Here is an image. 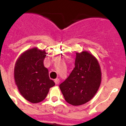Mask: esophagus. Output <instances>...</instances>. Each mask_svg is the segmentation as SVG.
<instances>
[{"label":"esophagus","instance_id":"esophagus-1","mask_svg":"<svg viewBox=\"0 0 126 126\" xmlns=\"http://www.w3.org/2000/svg\"><path fill=\"white\" fill-rule=\"evenodd\" d=\"M54 82H55V84H59V79H55L54 80Z\"/></svg>","mask_w":126,"mask_h":126}]
</instances>
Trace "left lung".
Segmentation results:
<instances>
[{"label":"left lung","mask_w":126,"mask_h":126,"mask_svg":"<svg viewBox=\"0 0 126 126\" xmlns=\"http://www.w3.org/2000/svg\"><path fill=\"white\" fill-rule=\"evenodd\" d=\"M76 54L75 67L59 85L65 101L74 106L84 104L93 98L102 79L100 66L92 53L83 51Z\"/></svg>","instance_id":"1"}]
</instances>
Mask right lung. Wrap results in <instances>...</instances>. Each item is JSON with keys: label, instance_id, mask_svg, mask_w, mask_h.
Returning <instances> with one entry per match:
<instances>
[{"label": "right lung", "instance_id": "obj_1", "mask_svg": "<svg viewBox=\"0 0 126 126\" xmlns=\"http://www.w3.org/2000/svg\"><path fill=\"white\" fill-rule=\"evenodd\" d=\"M46 52L33 48L23 52L14 67V79L19 92L31 103H36L46 98L49 89L55 85L48 71L43 65Z\"/></svg>", "mask_w": 126, "mask_h": 126}]
</instances>
